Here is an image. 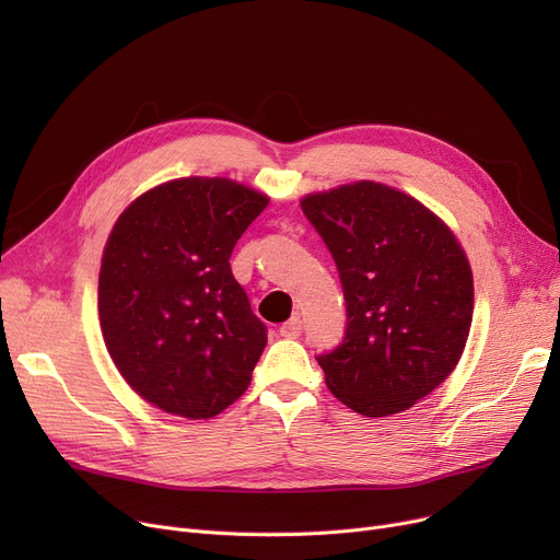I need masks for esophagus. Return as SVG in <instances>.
Returning a JSON list of instances; mask_svg holds the SVG:
<instances>
[{
  "instance_id": "obj_1",
  "label": "esophagus",
  "mask_w": 560,
  "mask_h": 560,
  "mask_svg": "<svg viewBox=\"0 0 560 560\" xmlns=\"http://www.w3.org/2000/svg\"><path fill=\"white\" fill-rule=\"evenodd\" d=\"M302 329H304V322H302L300 317H292V319L283 322L281 329H279V334H281L283 338L295 340V338H300V336H302Z\"/></svg>"
}]
</instances>
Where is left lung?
Returning <instances> with one entry per match:
<instances>
[{
  "label": "left lung",
  "instance_id": "left-lung-1",
  "mask_svg": "<svg viewBox=\"0 0 560 560\" xmlns=\"http://www.w3.org/2000/svg\"><path fill=\"white\" fill-rule=\"evenodd\" d=\"M342 283L347 331L317 363L329 390L365 418L410 408L456 368L475 311L472 270L424 203L374 182L302 199Z\"/></svg>",
  "mask_w": 560,
  "mask_h": 560
}]
</instances>
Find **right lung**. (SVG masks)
I'll use <instances>...</instances> for the list:
<instances>
[{
  "mask_svg": "<svg viewBox=\"0 0 560 560\" xmlns=\"http://www.w3.org/2000/svg\"><path fill=\"white\" fill-rule=\"evenodd\" d=\"M268 197L220 176L140 195L102 256L100 325L127 384L156 408L209 420L238 399L268 342L231 252Z\"/></svg>",
  "mask_w": 560,
  "mask_h": 560,
  "instance_id": "1",
  "label": "right lung"
}]
</instances>
